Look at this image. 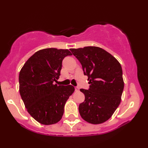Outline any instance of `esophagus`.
Returning a JSON list of instances; mask_svg holds the SVG:
<instances>
[{
  "mask_svg": "<svg viewBox=\"0 0 148 148\" xmlns=\"http://www.w3.org/2000/svg\"><path fill=\"white\" fill-rule=\"evenodd\" d=\"M79 88H78V87H76V88H75V90H76V91H79Z\"/></svg>",
  "mask_w": 148,
  "mask_h": 148,
  "instance_id": "34e87169",
  "label": "esophagus"
}]
</instances>
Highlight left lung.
Here are the masks:
<instances>
[{
    "mask_svg": "<svg viewBox=\"0 0 148 148\" xmlns=\"http://www.w3.org/2000/svg\"><path fill=\"white\" fill-rule=\"evenodd\" d=\"M70 50L81 63L90 84L89 90L80 89L85 99L79 104V114L90 123H102L111 117L121 102L124 88L121 66L99 47Z\"/></svg>",
    "mask_w": 148,
    "mask_h": 148,
    "instance_id": "left-lung-1",
    "label": "left lung"
}]
</instances>
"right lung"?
I'll return each mask as SVG.
<instances>
[{
	"instance_id": "1",
	"label": "right lung",
	"mask_w": 148,
	"mask_h": 148,
	"mask_svg": "<svg viewBox=\"0 0 148 148\" xmlns=\"http://www.w3.org/2000/svg\"><path fill=\"white\" fill-rule=\"evenodd\" d=\"M72 55L68 49L46 48L28 59L19 74L20 93L28 112L40 123L55 124L62 118L72 85L55 84L60 76L62 60Z\"/></svg>"
}]
</instances>
